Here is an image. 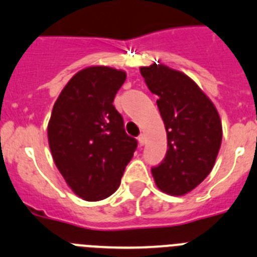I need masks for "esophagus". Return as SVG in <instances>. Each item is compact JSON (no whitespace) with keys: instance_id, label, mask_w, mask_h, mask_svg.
<instances>
[{"instance_id":"obj_1","label":"esophagus","mask_w":257,"mask_h":257,"mask_svg":"<svg viewBox=\"0 0 257 257\" xmlns=\"http://www.w3.org/2000/svg\"><path fill=\"white\" fill-rule=\"evenodd\" d=\"M138 143H140L141 146H143L146 143V136L143 133H141L140 136H138Z\"/></svg>"}]
</instances>
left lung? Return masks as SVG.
Returning a JSON list of instances; mask_svg holds the SVG:
<instances>
[{"label":"left lung","instance_id":"8db88e82","mask_svg":"<svg viewBox=\"0 0 257 257\" xmlns=\"http://www.w3.org/2000/svg\"><path fill=\"white\" fill-rule=\"evenodd\" d=\"M141 74L156 101L168 137L165 159L151 169L157 188L186 195L211 172L221 145V121L214 103L186 74L154 64Z\"/></svg>","mask_w":257,"mask_h":257}]
</instances>
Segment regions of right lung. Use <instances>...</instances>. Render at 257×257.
<instances>
[{
  "mask_svg": "<svg viewBox=\"0 0 257 257\" xmlns=\"http://www.w3.org/2000/svg\"><path fill=\"white\" fill-rule=\"evenodd\" d=\"M125 78L108 66L83 69L52 108L47 129L52 157L68 186L85 201L103 200L119 188L137 149L112 105Z\"/></svg>",
  "mask_w": 257,
  "mask_h": 257,
  "instance_id": "right-lung-1",
  "label": "right lung"
}]
</instances>
